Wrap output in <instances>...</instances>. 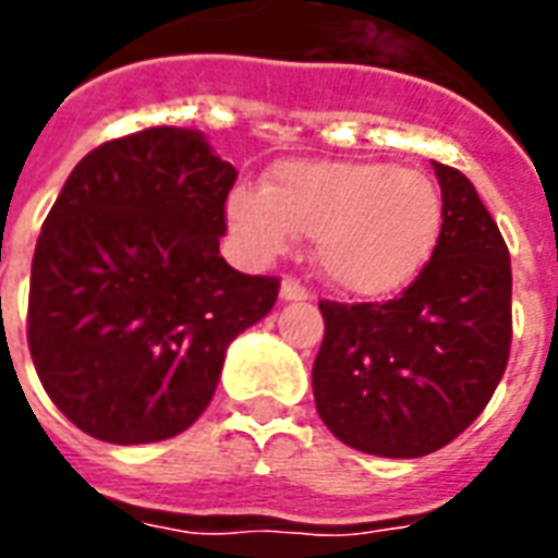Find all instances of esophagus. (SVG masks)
Instances as JSON below:
<instances>
[{
  "mask_svg": "<svg viewBox=\"0 0 558 558\" xmlns=\"http://www.w3.org/2000/svg\"><path fill=\"white\" fill-rule=\"evenodd\" d=\"M280 298L283 301H310V289L307 287H301L295 278H287L283 283H280Z\"/></svg>",
  "mask_w": 558,
  "mask_h": 558,
  "instance_id": "1",
  "label": "esophagus"
}]
</instances>
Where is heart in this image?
<instances>
[{
	"mask_svg": "<svg viewBox=\"0 0 558 558\" xmlns=\"http://www.w3.org/2000/svg\"><path fill=\"white\" fill-rule=\"evenodd\" d=\"M228 225L251 260H271L313 236L327 283L377 298L418 275L441 233V195L418 169L374 160L280 163L269 186L228 195Z\"/></svg>",
	"mask_w": 558,
	"mask_h": 558,
	"instance_id": "heart-1",
	"label": "heart"
}]
</instances>
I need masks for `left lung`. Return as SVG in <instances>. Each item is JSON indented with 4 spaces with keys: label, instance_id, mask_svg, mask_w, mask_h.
<instances>
[{
    "label": "left lung",
    "instance_id": "1",
    "mask_svg": "<svg viewBox=\"0 0 558 558\" xmlns=\"http://www.w3.org/2000/svg\"><path fill=\"white\" fill-rule=\"evenodd\" d=\"M441 233L430 263L383 304L322 301L313 395L327 430L374 457L445 448L492 401L512 345L509 251L459 169L433 163Z\"/></svg>",
    "mask_w": 558,
    "mask_h": 558
}]
</instances>
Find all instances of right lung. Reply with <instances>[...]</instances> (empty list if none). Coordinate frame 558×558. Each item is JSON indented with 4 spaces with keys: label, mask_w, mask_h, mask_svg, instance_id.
I'll list each match as a JSON object with an SVG mask.
<instances>
[{
    "label": "right lung",
    "mask_w": 558,
    "mask_h": 558,
    "mask_svg": "<svg viewBox=\"0 0 558 558\" xmlns=\"http://www.w3.org/2000/svg\"><path fill=\"white\" fill-rule=\"evenodd\" d=\"M236 169L186 128L93 148L32 260L28 351L43 389L93 439L148 445L210 403L225 351L278 301V278L219 254Z\"/></svg>",
    "instance_id": "obj_1"
}]
</instances>
